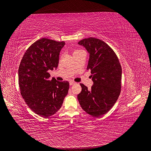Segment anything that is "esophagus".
I'll use <instances>...</instances> for the list:
<instances>
[{"mask_svg": "<svg viewBox=\"0 0 151 151\" xmlns=\"http://www.w3.org/2000/svg\"><path fill=\"white\" fill-rule=\"evenodd\" d=\"M75 82H74V81H70V85H74V84H75Z\"/></svg>", "mask_w": 151, "mask_h": 151, "instance_id": "34e87169", "label": "esophagus"}]
</instances>
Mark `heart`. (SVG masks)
<instances>
[{
	"label": "heart",
	"instance_id": "heart-1",
	"mask_svg": "<svg viewBox=\"0 0 151 151\" xmlns=\"http://www.w3.org/2000/svg\"><path fill=\"white\" fill-rule=\"evenodd\" d=\"M83 50H75L74 52H73V55L75 54V53H79L80 52H82Z\"/></svg>",
	"mask_w": 151,
	"mask_h": 151
}]
</instances>
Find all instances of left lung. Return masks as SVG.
I'll return each instance as SVG.
<instances>
[{
  "instance_id": "1",
  "label": "left lung",
  "mask_w": 151,
  "mask_h": 151,
  "mask_svg": "<svg viewBox=\"0 0 151 151\" xmlns=\"http://www.w3.org/2000/svg\"><path fill=\"white\" fill-rule=\"evenodd\" d=\"M78 44L90 53L87 70L91 71L93 85L88 89L80 83L77 98L81 107L94 117L101 116L112 108L121 93L122 68L116 54L107 43L90 37Z\"/></svg>"
}]
</instances>
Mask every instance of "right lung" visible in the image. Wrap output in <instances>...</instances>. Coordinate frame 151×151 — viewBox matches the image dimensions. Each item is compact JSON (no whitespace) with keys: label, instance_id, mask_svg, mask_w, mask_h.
Here are the masks:
<instances>
[{"label":"right lung","instance_id":"add662e5","mask_svg":"<svg viewBox=\"0 0 151 151\" xmlns=\"http://www.w3.org/2000/svg\"><path fill=\"white\" fill-rule=\"evenodd\" d=\"M65 42L41 38L28 48L19 68V85L26 104L38 116L48 118L60 109L68 81L50 80L49 70L57 68Z\"/></svg>","mask_w":151,"mask_h":151}]
</instances>
